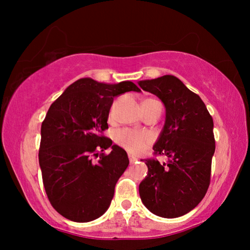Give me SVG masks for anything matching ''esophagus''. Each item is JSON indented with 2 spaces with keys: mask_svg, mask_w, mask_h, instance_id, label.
<instances>
[{
  "mask_svg": "<svg viewBox=\"0 0 250 250\" xmlns=\"http://www.w3.org/2000/svg\"><path fill=\"white\" fill-rule=\"evenodd\" d=\"M129 161H130V163H134L135 161H137V158H134L133 155H130L129 154Z\"/></svg>",
  "mask_w": 250,
  "mask_h": 250,
  "instance_id": "34e87169",
  "label": "esophagus"
}]
</instances>
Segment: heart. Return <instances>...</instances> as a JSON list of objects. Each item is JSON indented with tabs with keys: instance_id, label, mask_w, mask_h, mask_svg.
I'll list each match as a JSON object with an SVG mask.
<instances>
[{
	"instance_id": "heart-1",
	"label": "heart",
	"mask_w": 250,
	"mask_h": 250,
	"mask_svg": "<svg viewBox=\"0 0 250 250\" xmlns=\"http://www.w3.org/2000/svg\"><path fill=\"white\" fill-rule=\"evenodd\" d=\"M116 142L130 153L138 154L145 152L151 145L152 138L146 132L133 129H121L117 131Z\"/></svg>"
}]
</instances>
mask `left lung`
I'll return each mask as SVG.
<instances>
[{
  "instance_id": "1",
  "label": "left lung",
  "mask_w": 250,
  "mask_h": 250,
  "mask_svg": "<svg viewBox=\"0 0 250 250\" xmlns=\"http://www.w3.org/2000/svg\"><path fill=\"white\" fill-rule=\"evenodd\" d=\"M139 86L158 96L167 111L153 150L154 155L167 156V162L145 160L147 175L139 185L141 201L158 216H183L198 205L209 186L215 152L213 118L200 96L174 76L142 80Z\"/></svg>"
}]
</instances>
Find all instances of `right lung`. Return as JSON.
<instances>
[{
  "mask_svg": "<svg viewBox=\"0 0 250 250\" xmlns=\"http://www.w3.org/2000/svg\"><path fill=\"white\" fill-rule=\"evenodd\" d=\"M126 91L141 90L132 82L82 78L54 101L42 124L39 160L45 192L67 219L86 223L100 217L129 166L126 152L103 134L113 98ZM108 147L112 152L103 154Z\"/></svg>",
  "mask_w": 250,
  "mask_h": 250,
  "instance_id": "add662e5",
  "label": "right lung"
}]
</instances>
